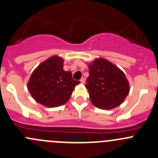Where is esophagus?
Instances as JSON below:
<instances>
[{
  "instance_id": "1",
  "label": "esophagus",
  "mask_w": 158,
  "mask_h": 158,
  "mask_svg": "<svg viewBox=\"0 0 158 158\" xmlns=\"http://www.w3.org/2000/svg\"><path fill=\"white\" fill-rule=\"evenodd\" d=\"M80 82L81 83H85V79H84V78H82V79H80Z\"/></svg>"
}]
</instances>
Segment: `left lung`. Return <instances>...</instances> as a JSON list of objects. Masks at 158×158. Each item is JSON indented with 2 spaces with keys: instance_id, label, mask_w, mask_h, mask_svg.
<instances>
[{
  "instance_id": "obj_1",
  "label": "left lung",
  "mask_w": 158,
  "mask_h": 158,
  "mask_svg": "<svg viewBox=\"0 0 158 158\" xmlns=\"http://www.w3.org/2000/svg\"><path fill=\"white\" fill-rule=\"evenodd\" d=\"M85 87L92 104L102 109H111L122 104L128 95L129 84L120 69L105 59L94 60L89 66Z\"/></svg>"
}]
</instances>
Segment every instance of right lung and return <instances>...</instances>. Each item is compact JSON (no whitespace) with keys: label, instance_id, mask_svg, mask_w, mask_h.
Returning a JSON list of instances; mask_svg holds the SVG:
<instances>
[{"label":"right lung","instance_id":"right-lung-1","mask_svg":"<svg viewBox=\"0 0 158 158\" xmlns=\"http://www.w3.org/2000/svg\"><path fill=\"white\" fill-rule=\"evenodd\" d=\"M63 60L57 56L50 57L33 72L27 88L37 102L47 107H57L69 99L75 86L71 72L63 70Z\"/></svg>","mask_w":158,"mask_h":158}]
</instances>
